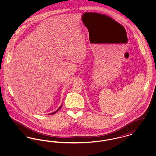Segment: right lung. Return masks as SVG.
Segmentation results:
<instances>
[{
  "label": "right lung",
  "instance_id": "right-lung-1",
  "mask_svg": "<svg viewBox=\"0 0 156 156\" xmlns=\"http://www.w3.org/2000/svg\"><path fill=\"white\" fill-rule=\"evenodd\" d=\"M62 105H61V106H60V107H59V108H58V109H57V111H55L54 112H52V113H50V114H49V115H53V114H55V113H57V112H58V111H59V109H61V107H62Z\"/></svg>",
  "mask_w": 156,
  "mask_h": 156
}]
</instances>
